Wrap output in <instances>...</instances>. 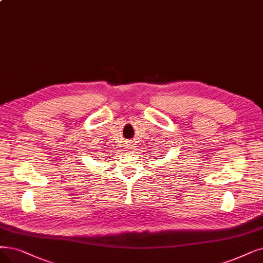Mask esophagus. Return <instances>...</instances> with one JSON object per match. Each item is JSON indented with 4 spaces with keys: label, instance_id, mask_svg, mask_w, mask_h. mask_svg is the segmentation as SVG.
<instances>
[{
    "label": "esophagus",
    "instance_id": "1",
    "mask_svg": "<svg viewBox=\"0 0 263 263\" xmlns=\"http://www.w3.org/2000/svg\"><path fill=\"white\" fill-rule=\"evenodd\" d=\"M128 148H129V146H128Z\"/></svg>",
    "mask_w": 263,
    "mask_h": 263
}]
</instances>
